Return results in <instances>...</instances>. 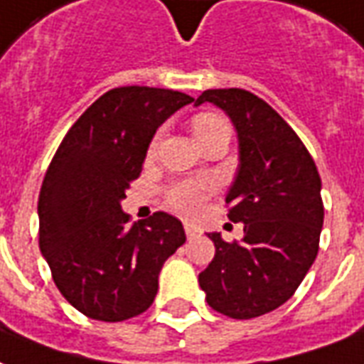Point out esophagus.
<instances>
[{
  "mask_svg": "<svg viewBox=\"0 0 364 364\" xmlns=\"http://www.w3.org/2000/svg\"><path fill=\"white\" fill-rule=\"evenodd\" d=\"M184 230H186V237L190 238V240H192V238L198 237V229H196L193 225H190V223H186V225H184Z\"/></svg>",
  "mask_w": 364,
  "mask_h": 364,
  "instance_id": "obj_1",
  "label": "esophagus"
}]
</instances>
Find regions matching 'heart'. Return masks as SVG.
Here are the masks:
<instances>
[{"mask_svg":"<svg viewBox=\"0 0 364 364\" xmlns=\"http://www.w3.org/2000/svg\"><path fill=\"white\" fill-rule=\"evenodd\" d=\"M227 122L223 120L217 114H200L192 120V129L196 139L201 135L209 134L211 129L219 126H225ZM155 149V143L151 145V151ZM215 190V182L209 178L203 180H184V182H176L166 190V203L172 211L180 215H193L200 211L203 201L209 193Z\"/></svg>","mask_w":364,"mask_h":364,"instance_id":"b5f03b06","label":"heart"}]
</instances>
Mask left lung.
<instances>
[{
  "mask_svg": "<svg viewBox=\"0 0 364 364\" xmlns=\"http://www.w3.org/2000/svg\"><path fill=\"white\" fill-rule=\"evenodd\" d=\"M211 102L232 122L238 168L227 192L229 219L244 223L240 242L209 232L215 258L200 273L208 304L248 320L279 309L301 285L318 254L323 225L322 180L312 156L287 122L244 89H209Z\"/></svg>",
  "mask_w": 364,
  "mask_h": 364,
  "instance_id": "1",
  "label": "left lung"
}]
</instances>
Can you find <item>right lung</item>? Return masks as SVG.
Here are the masks:
<instances>
[{
	"mask_svg": "<svg viewBox=\"0 0 364 364\" xmlns=\"http://www.w3.org/2000/svg\"><path fill=\"white\" fill-rule=\"evenodd\" d=\"M192 97L155 87H118L71 126L38 196V244L55 287L92 320L122 322L149 309L163 264L186 242L182 223L156 211L127 225L129 182L159 126Z\"/></svg>",
	"mask_w": 364,
	"mask_h": 364,
	"instance_id": "obj_1",
	"label": "right lung"
}]
</instances>
